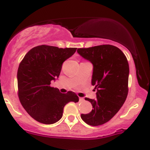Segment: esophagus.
<instances>
[{
    "label": "esophagus",
    "instance_id": "esophagus-1",
    "mask_svg": "<svg viewBox=\"0 0 150 150\" xmlns=\"http://www.w3.org/2000/svg\"><path fill=\"white\" fill-rule=\"evenodd\" d=\"M79 100H80V101H83V100H84V98H82V97H79Z\"/></svg>",
    "mask_w": 150,
    "mask_h": 150
}]
</instances>
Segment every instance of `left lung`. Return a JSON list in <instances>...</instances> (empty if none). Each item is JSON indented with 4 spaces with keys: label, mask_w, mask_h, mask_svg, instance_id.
Instances as JSON below:
<instances>
[{
    "label": "left lung",
    "mask_w": 150,
    "mask_h": 150,
    "mask_svg": "<svg viewBox=\"0 0 150 150\" xmlns=\"http://www.w3.org/2000/svg\"><path fill=\"white\" fill-rule=\"evenodd\" d=\"M77 52L93 65L91 84L97 90V99L85 98L92 104V111L81 117L89 125H101L109 122L125 102L129 65L123 52L109 44L79 48Z\"/></svg>",
    "instance_id": "obj_1"
}]
</instances>
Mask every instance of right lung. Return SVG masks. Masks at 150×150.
Wrapping results in <instances>:
<instances>
[{
  "label": "right lung",
  "instance_id": "right-lung-1",
  "mask_svg": "<svg viewBox=\"0 0 150 150\" xmlns=\"http://www.w3.org/2000/svg\"><path fill=\"white\" fill-rule=\"evenodd\" d=\"M77 48H59L41 45L25 54L17 71L19 98L30 116L45 125L60 119L68 103L79 102L72 91L62 93L50 87L51 81L58 79L62 65L76 51Z\"/></svg>",
  "mask_w": 150,
  "mask_h": 150
}]
</instances>
